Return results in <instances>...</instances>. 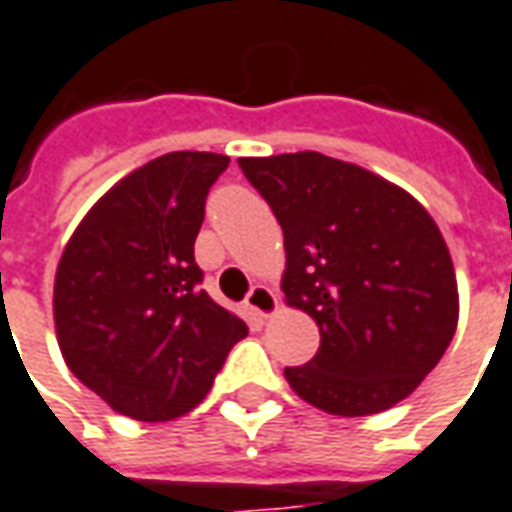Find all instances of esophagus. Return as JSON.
<instances>
[{"label": "esophagus", "mask_w": 512, "mask_h": 512, "mask_svg": "<svg viewBox=\"0 0 512 512\" xmlns=\"http://www.w3.org/2000/svg\"><path fill=\"white\" fill-rule=\"evenodd\" d=\"M277 293L266 288V285H252V291L246 293V307L260 318H268L271 313H277Z\"/></svg>", "instance_id": "esophagus-1"}]
</instances>
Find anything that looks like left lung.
<instances>
[{"mask_svg":"<svg viewBox=\"0 0 512 512\" xmlns=\"http://www.w3.org/2000/svg\"><path fill=\"white\" fill-rule=\"evenodd\" d=\"M285 238L282 291L321 346L285 380L332 416L382 413L438 366L457 327V280L438 224L413 196L321 152L241 157Z\"/></svg>","mask_w":512,"mask_h":512,"instance_id":"1","label":"left lung"}]
</instances>
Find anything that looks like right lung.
Returning <instances> with one entry per match:
<instances>
[{"mask_svg":"<svg viewBox=\"0 0 512 512\" xmlns=\"http://www.w3.org/2000/svg\"><path fill=\"white\" fill-rule=\"evenodd\" d=\"M227 155L169 152L113 185L80 221L55 274V327L71 374L121 416L171 421L213 388L244 321L202 291L194 244Z\"/></svg>","mask_w":512,"mask_h":512,"instance_id":"1","label":"right lung"}]
</instances>
